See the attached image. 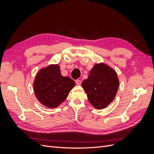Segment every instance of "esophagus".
Returning a JSON list of instances; mask_svg holds the SVG:
<instances>
[{
	"instance_id": "esophagus-1",
	"label": "esophagus",
	"mask_w": 154,
	"mask_h": 154,
	"mask_svg": "<svg viewBox=\"0 0 154 154\" xmlns=\"http://www.w3.org/2000/svg\"><path fill=\"white\" fill-rule=\"evenodd\" d=\"M76 85H80L82 84V80H76Z\"/></svg>"
}]
</instances>
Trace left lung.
I'll return each mask as SVG.
<instances>
[{
	"instance_id": "obj_1",
	"label": "left lung",
	"mask_w": 154,
	"mask_h": 154,
	"mask_svg": "<svg viewBox=\"0 0 154 154\" xmlns=\"http://www.w3.org/2000/svg\"><path fill=\"white\" fill-rule=\"evenodd\" d=\"M117 73L107 65H94L88 78L82 82V87L92 106L97 109H105L115 98L119 87Z\"/></svg>"
}]
</instances>
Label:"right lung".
Returning <instances> with one entry per match:
<instances>
[{
    "instance_id": "obj_1",
    "label": "right lung",
    "mask_w": 154,
    "mask_h": 154,
    "mask_svg": "<svg viewBox=\"0 0 154 154\" xmlns=\"http://www.w3.org/2000/svg\"><path fill=\"white\" fill-rule=\"evenodd\" d=\"M75 82L61 74L57 64L41 69L36 74L33 88L36 98L48 108H56L67 97Z\"/></svg>"
}]
</instances>
